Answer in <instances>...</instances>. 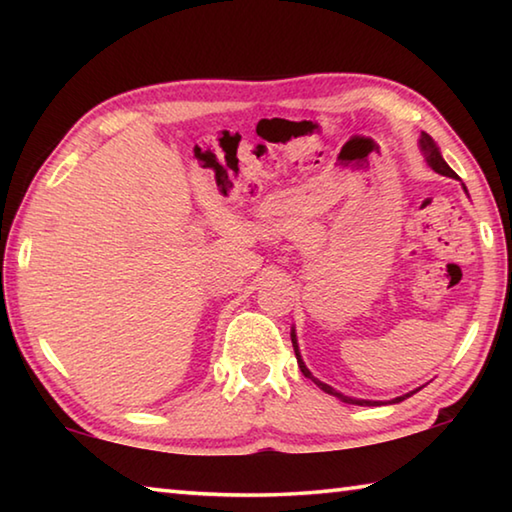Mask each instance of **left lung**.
<instances>
[{
	"label": "left lung",
	"instance_id": "left-lung-1",
	"mask_svg": "<svg viewBox=\"0 0 512 512\" xmlns=\"http://www.w3.org/2000/svg\"><path fill=\"white\" fill-rule=\"evenodd\" d=\"M420 149H422V153H424V160H427V164H429V167H431L433 171L440 173V176L456 178L454 169L449 167V164L443 160V155H440L436 142L431 140V135H427V133H422V135H420ZM291 343H293V350H296V359H298V366H300V370H302V375H305V377H309L311 381H314V384L320 388V391H325V393H329V395L339 397V400H341V402H345V404H357V406H375V404H377V402H370V400H357V397H348V395H343V393H339V391H334L332 386L323 384V381H320V379H316L314 375H311L309 368L305 366V361H302V357H300L298 341H296V329H291ZM413 393H415V391H413ZM413 393H406V395H402V397H395L393 402H402V400H406V397H411Z\"/></svg>",
	"mask_w": 512,
	"mask_h": 512
}]
</instances>
